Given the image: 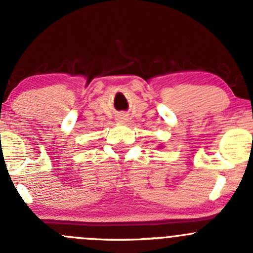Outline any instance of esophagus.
<instances>
[{"label": "esophagus", "mask_w": 253, "mask_h": 253, "mask_svg": "<svg viewBox=\"0 0 253 253\" xmlns=\"http://www.w3.org/2000/svg\"><path fill=\"white\" fill-rule=\"evenodd\" d=\"M120 119H121V121H124V120H126V119H125V116H122V117H120Z\"/></svg>", "instance_id": "1"}]
</instances>
